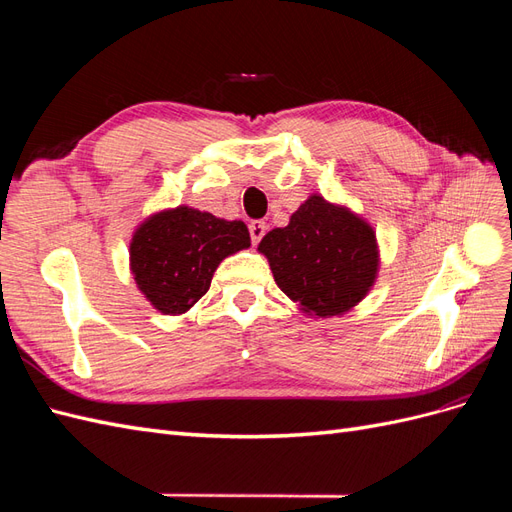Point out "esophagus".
Here are the masks:
<instances>
[{
	"mask_svg": "<svg viewBox=\"0 0 512 512\" xmlns=\"http://www.w3.org/2000/svg\"><path fill=\"white\" fill-rule=\"evenodd\" d=\"M265 232H267V224H265V222H262V220L250 222V237H252V243H254V245L260 243V239L265 237Z\"/></svg>",
	"mask_w": 512,
	"mask_h": 512,
	"instance_id": "obj_1",
	"label": "esophagus"
}]
</instances>
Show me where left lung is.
<instances>
[{"label": "left lung", "mask_w": 512, "mask_h": 512, "mask_svg": "<svg viewBox=\"0 0 512 512\" xmlns=\"http://www.w3.org/2000/svg\"><path fill=\"white\" fill-rule=\"evenodd\" d=\"M275 284L307 316H342L376 282L380 254L376 232L363 218L312 194L284 228L262 237Z\"/></svg>", "instance_id": "left-lung-1"}]
</instances>
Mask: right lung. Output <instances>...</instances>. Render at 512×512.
<instances>
[{"label":"right lung","instance_id":"1","mask_svg":"<svg viewBox=\"0 0 512 512\" xmlns=\"http://www.w3.org/2000/svg\"><path fill=\"white\" fill-rule=\"evenodd\" d=\"M250 247L241 220L179 205L153 213L134 230L130 269L147 301L168 316L185 314L211 286L220 262Z\"/></svg>","mask_w":512,"mask_h":512}]
</instances>
